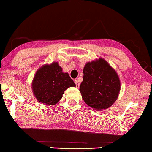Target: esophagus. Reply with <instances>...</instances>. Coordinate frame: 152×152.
Returning a JSON list of instances; mask_svg holds the SVG:
<instances>
[{"instance_id":"1","label":"esophagus","mask_w":152,"mask_h":152,"mask_svg":"<svg viewBox=\"0 0 152 152\" xmlns=\"http://www.w3.org/2000/svg\"><path fill=\"white\" fill-rule=\"evenodd\" d=\"M75 83L77 88H79V87H80V82H79L77 80H75Z\"/></svg>"}]
</instances>
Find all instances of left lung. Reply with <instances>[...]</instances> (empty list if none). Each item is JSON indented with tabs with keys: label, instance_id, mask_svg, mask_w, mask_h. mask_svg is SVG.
Segmentation results:
<instances>
[{
	"label": "left lung",
	"instance_id": "obj_1",
	"mask_svg": "<svg viewBox=\"0 0 152 152\" xmlns=\"http://www.w3.org/2000/svg\"><path fill=\"white\" fill-rule=\"evenodd\" d=\"M80 91L82 99L95 111L111 107L118 99L120 80L114 68L103 58L87 62Z\"/></svg>",
	"mask_w": 152,
	"mask_h": 152
}]
</instances>
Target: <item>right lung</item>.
Returning a JSON list of instances; mask_svg holds the SVG:
<instances>
[{
	"label": "right lung",
	"instance_id": "add662e5",
	"mask_svg": "<svg viewBox=\"0 0 152 152\" xmlns=\"http://www.w3.org/2000/svg\"><path fill=\"white\" fill-rule=\"evenodd\" d=\"M76 86L68 72H64L58 62L44 64L37 70L32 82V90L37 101L55 105L69 87Z\"/></svg>",
	"mask_w": 152,
	"mask_h": 152
}]
</instances>
